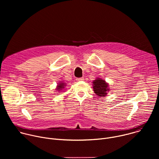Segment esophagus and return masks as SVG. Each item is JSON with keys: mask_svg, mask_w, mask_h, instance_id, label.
Segmentation results:
<instances>
[{"mask_svg": "<svg viewBox=\"0 0 159 159\" xmlns=\"http://www.w3.org/2000/svg\"><path fill=\"white\" fill-rule=\"evenodd\" d=\"M84 79V77H80V78H77V81H82Z\"/></svg>", "mask_w": 159, "mask_h": 159, "instance_id": "1", "label": "esophagus"}]
</instances>
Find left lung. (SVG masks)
<instances>
[{"label": "left lung", "instance_id": "8db88e82", "mask_svg": "<svg viewBox=\"0 0 159 159\" xmlns=\"http://www.w3.org/2000/svg\"><path fill=\"white\" fill-rule=\"evenodd\" d=\"M108 85L105 82V80L98 79L93 82V88L94 93L99 96H105L107 94V91L109 90Z\"/></svg>", "mask_w": 159, "mask_h": 159}]
</instances>
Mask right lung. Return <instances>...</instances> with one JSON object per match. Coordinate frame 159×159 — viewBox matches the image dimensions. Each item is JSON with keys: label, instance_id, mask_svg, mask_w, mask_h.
Masks as SVG:
<instances>
[{"label": "right lung", "instance_id": "right-lung-1", "mask_svg": "<svg viewBox=\"0 0 159 159\" xmlns=\"http://www.w3.org/2000/svg\"><path fill=\"white\" fill-rule=\"evenodd\" d=\"M64 85H65V84H63V83H61V84H60L58 85L57 90H61L63 88H64V86H65Z\"/></svg>", "mask_w": 159, "mask_h": 159}]
</instances>
